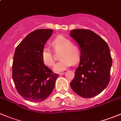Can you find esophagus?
<instances>
[{"mask_svg":"<svg viewBox=\"0 0 121 121\" xmlns=\"http://www.w3.org/2000/svg\"><path fill=\"white\" fill-rule=\"evenodd\" d=\"M65 74V73H59V75H63V74Z\"/></svg>","mask_w":121,"mask_h":121,"instance_id":"1","label":"esophagus"}]
</instances>
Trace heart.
Wrapping results in <instances>:
<instances>
[{
	"label": "heart",
	"instance_id": "1",
	"mask_svg": "<svg viewBox=\"0 0 121 121\" xmlns=\"http://www.w3.org/2000/svg\"><path fill=\"white\" fill-rule=\"evenodd\" d=\"M52 46L56 52L61 50L60 54V60L53 67L56 73H60L65 70L73 63H76L80 58V51L77 46L73 44L71 41L63 36L55 38ZM41 57L44 63L48 66H52L54 63V57L50 48L45 47L41 52Z\"/></svg>",
	"mask_w": 121,
	"mask_h": 121
}]
</instances>
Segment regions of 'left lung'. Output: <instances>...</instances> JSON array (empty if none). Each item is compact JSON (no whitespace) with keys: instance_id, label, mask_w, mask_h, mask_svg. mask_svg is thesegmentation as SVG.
<instances>
[{"instance_id":"obj_1","label":"left lung","mask_w":121,"mask_h":121,"mask_svg":"<svg viewBox=\"0 0 121 121\" xmlns=\"http://www.w3.org/2000/svg\"><path fill=\"white\" fill-rule=\"evenodd\" d=\"M70 32L69 36L80 49V63L70 86L80 97H95L105 89L110 80L112 60L108 45L91 30L75 29Z\"/></svg>"}]
</instances>
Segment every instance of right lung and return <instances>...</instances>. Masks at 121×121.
<instances>
[{
	"label": "right lung",
	"mask_w": 121,
	"mask_h": 121,
	"mask_svg": "<svg viewBox=\"0 0 121 121\" xmlns=\"http://www.w3.org/2000/svg\"><path fill=\"white\" fill-rule=\"evenodd\" d=\"M52 29H39L30 33L16 48L12 78L18 93L31 102L46 99L52 94L57 74L44 64L41 52L52 36Z\"/></svg>",
	"instance_id": "obj_1"
}]
</instances>
